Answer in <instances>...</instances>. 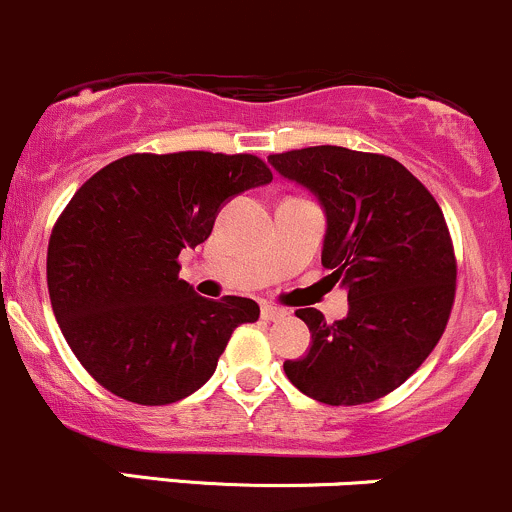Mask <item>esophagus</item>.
<instances>
[{
    "label": "esophagus",
    "mask_w": 512,
    "mask_h": 512,
    "mask_svg": "<svg viewBox=\"0 0 512 512\" xmlns=\"http://www.w3.org/2000/svg\"><path fill=\"white\" fill-rule=\"evenodd\" d=\"M288 315V312L283 310V307H276V305H261V317L266 322H278V320H283V317Z\"/></svg>",
    "instance_id": "esophagus-1"
}]
</instances>
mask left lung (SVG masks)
<instances>
[{
  "mask_svg": "<svg viewBox=\"0 0 512 512\" xmlns=\"http://www.w3.org/2000/svg\"><path fill=\"white\" fill-rule=\"evenodd\" d=\"M268 163L320 200L322 266L349 293L344 320L298 310L312 346L285 361V376L320 403H373L408 381L447 327L456 258L444 214L403 163L381 153L310 146Z\"/></svg>",
  "mask_w": 512,
  "mask_h": 512,
  "instance_id": "1",
  "label": "left lung"
}]
</instances>
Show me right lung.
<instances>
[{"mask_svg": "<svg viewBox=\"0 0 512 512\" xmlns=\"http://www.w3.org/2000/svg\"><path fill=\"white\" fill-rule=\"evenodd\" d=\"M273 180L251 153H131L75 192L48 241V295L65 342L100 386L168 405L205 386L249 298L207 300L178 256L212 234L239 192Z\"/></svg>", "mask_w": 512, "mask_h": 512, "instance_id": "right-lung-1", "label": "right lung"}]
</instances>
